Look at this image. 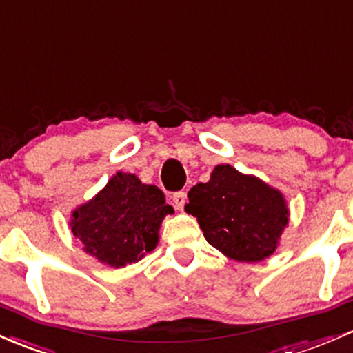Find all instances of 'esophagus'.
<instances>
[{"label":"esophagus","instance_id":"1","mask_svg":"<svg viewBox=\"0 0 353 353\" xmlns=\"http://www.w3.org/2000/svg\"><path fill=\"white\" fill-rule=\"evenodd\" d=\"M172 203L177 211H183L185 206V192L181 191V192H176V194H172Z\"/></svg>","mask_w":353,"mask_h":353}]
</instances>
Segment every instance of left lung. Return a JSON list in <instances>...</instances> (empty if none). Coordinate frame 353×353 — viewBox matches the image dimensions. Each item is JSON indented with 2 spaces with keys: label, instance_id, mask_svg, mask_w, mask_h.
Segmentation results:
<instances>
[{
  "label": "left lung",
  "instance_id": "1",
  "mask_svg": "<svg viewBox=\"0 0 353 353\" xmlns=\"http://www.w3.org/2000/svg\"><path fill=\"white\" fill-rule=\"evenodd\" d=\"M188 197L185 212L196 216L206 241L236 261L271 256L288 224L283 194L230 164L216 165L211 179L191 188Z\"/></svg>",
  "mask_w": 353,
  "mask_h": 353
}]
</instances>
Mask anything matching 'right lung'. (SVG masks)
Masks as SVG:
<instances>
[{
	"label": "right lung",
	"mask_w": 353,
	"mask_h": 353,
	"mask_svg": "<svg viewBox=\"0 0 353 353\" xmlns=\"http://www.w3.org/2000/svg\"><path fill=\"white\" fill-rule=\"evenodd\" d=\"M174 209L157 185L117 172L94 199L72 212L70 228L83 251L112 268L137 263L159 243L162 219Z\"/></svg>",
	"instance_id": "obj_1"
}]
</instances>
